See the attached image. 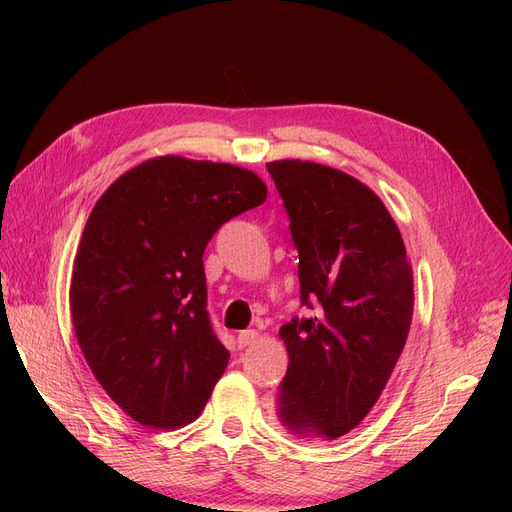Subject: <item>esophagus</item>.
<instances>
[{
  "mask_svg": "<svg viewBox=\"0 0 512 512\" xmlns=\"http://www.w3.org/2000/svg\"><path fill=\"white\" fill-rule=\"evenodd\" d=\"M257 338H259V332H257V330H245V332L238 334L236 342H238V346H249V344L257 342Z\"/></svg>",
  "mask_w": 512,
  "mask_h": 512,
  "instance_id": "34e87169",
  "label": "esophagus"
}]
</instances>
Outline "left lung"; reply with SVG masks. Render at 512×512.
<instances>
[{"label": "left lung", "instance_id": "1", "mask_svg": "<svg viewBox=\"0 0 512 512\" xmlns=\"http://www.w3.org/2000/svg\"><path fill=\"white\" fill-rule=\"evenodd\" d=\"M299 251L301 305L280 328L288 369L278 415L292 434L336 440L386 388L413 319V270L398 226L369 186L301 159L270 161Z\"/></svg>", "mask_w": 512, "mask_h": 512}]
</instances>
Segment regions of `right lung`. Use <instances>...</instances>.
<instances>
[{
    "label": "right lung",
    "instance_id": "obj_1",
    "mask_svg": "<svg viewBox=\"0 0 512 512\" xmlns=\"http://www.w3.org/2000/svg\"><path fill=\"white\" fill-rule=\"evenodd\" d=\"M265 197L249 170L166 155L122 174L95 203L74 259L72 324L97 382L141 425L195 421L226 371L203 251Z\"/></svg>",
    "mask_w": 512,
    "mask_h": 512
}]
</instances>
